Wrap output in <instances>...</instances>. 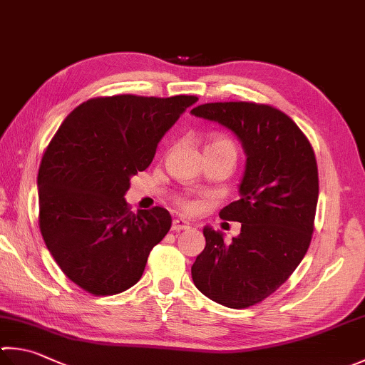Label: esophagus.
Returning a JSON list of instances; mask_svg holds the SVG:
<instances>
[{
    "label": "esophagus",
    "mask_w": 365,
    "mask_h": 365,
    "mask_svg": "<svg viewBox=\"0 0 365 365\" xmlns=\"http://www.w3.org/2000/svg\"><path fill=\"white\" fill-rule=\"evenodd\" d=\"M190 225L184 219H175L173 224H171V230L173 232H181V230H189Z\"/></svg>",
    "instance_id": "obj_1"
}]
</instances>
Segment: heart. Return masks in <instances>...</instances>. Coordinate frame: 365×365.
I'll use <instances>...</instances> for the list:
<instances>
[{"mask_svg": "<svg viewBox=\"0 0 365 365\" xmlns=\"http://www.w3.org/2000/svg\"><path fill=\"white\" fill-rule=\"evenodd\" d=\"M206 149H230L235 153V144H233L232 140L225 138V136H216V138H212L206 144ZM178 206H180L184 212H194L198 208V203L194 200H189V198H180V200H178Z\"/></svg>", "mask_w": 365, "mask_h": 365, "instance_id": "1", "label": "heart"}]
</instances>
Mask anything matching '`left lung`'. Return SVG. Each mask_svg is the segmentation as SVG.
Masks as SVG:
<instances>
[{
	"mask_svg": "<svg viewBox=\"0 0 365 365\" xmlns=\"http://www.w3.org/2000/svg\"><path fill=\"white\" fill-rule=\"evenodd\" d=\"M232 130L246 159L240 200L221 210L242 222L240 235L224 242L205 227V250L192 279L206 297L229 308H247L272 295L308 251L314 229L319 180L314 150L289 115L252 101L206 103L190 111Z\"/></svg>",
	"mask_w": 365,
	"mask_h": 365,
	"instance_id": "left-lung-1",
	"label": "left lung"
}]
</instances>
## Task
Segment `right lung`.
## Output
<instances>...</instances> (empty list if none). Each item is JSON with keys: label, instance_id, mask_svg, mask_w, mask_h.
<instances>
[{"label": "right lung", "instance_id": "right-lung-1", "mask_svg": "<svg viewBox=\"0 0 365 365\" xmlns=\"http://www.w3.org/2000/svg\"><path fill=\"white\" fill-rule=\"evenodd\" d=\"M197 100L91 98L68 114L46 148L38 171L41 235L61 272L84 291H127L168 233L167 210L135 215L123 195L130 178L149 167L162 136Z\"/></svg>", "mask_w": 365, "mask_h": 365}]
</instances>
